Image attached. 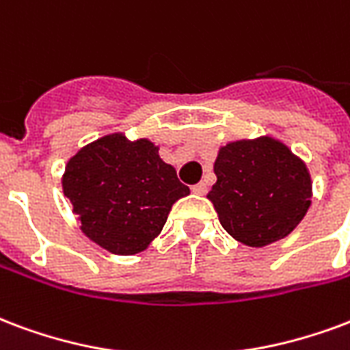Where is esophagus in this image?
Wrapping results in <instances>:
<instances>
[{
  "instance_id": "34e87169",
  "label": "esophagus",
  "mask_w": 350,
  "mask_h": 350,
  "mask_svg": "<svg viewBox=\"0 0 350 350\" xmlns=\"http://www.w3.org/2000/svg\"><path fill=\"white\" fill-rule=\"evenodd\" d=\"M193 193L195 195H206L208 193V187H206V183H196V185H193Z\"/></svg>"
}]
</instances>
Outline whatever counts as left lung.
<instances>
[{
	"mask_svg": "<svg viewBox=\"0 0 350 350\" xmlns=\"http://www.w3.org/2000/svg\"><path fill=\"white\" fill-rule=\"evenodd\" d=\"M208 193L222 228L248 247H267L293 232L312 204L306 163L273 137L234 141L215 159Z\"/></svg>",
	"mask_w": 350,
	"mask_h": 350,
	"instance_id": "1",
	"label": "left lung"
}]
</instances>
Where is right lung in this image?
<instances>
[{
    "instance_id": "obj_1",
    "label": "right lung",
    "mask_w": 350,
    "mask_h": 350,
    "mask_svg": "<svg viewBox=\"0 0 350 350\" xmlns=\"http://www.w3.org/2000/svg\"><path fill=\"white\" fill-rule=\"evenodd\" d=\"M148 139L111 133L70 157L63 193L83 234L113 254L133 256L161 234L172 204L189 195Z\"/></svg>"
}]
</instances>
